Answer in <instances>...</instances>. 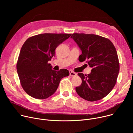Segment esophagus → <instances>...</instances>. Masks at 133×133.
Wrapping results in <instances>:
<instances>
[{
	"mask_svg": "<svg viewBox=\"0 0 133 133\" xmlns=\"http://www.w3.org/2000/svg\"><path fill=\"white\" fill-rule=\"evenodd\" d=\"M69 75H70V76H71V77H74V76H75L76 75V73L72 71V70H69Z\"/></svg>",
	"mask_w": 133,
	"mask_h": 133,
	"instance_id": "esophagus-1",
	"label": "esophagus"
}]
</instances>
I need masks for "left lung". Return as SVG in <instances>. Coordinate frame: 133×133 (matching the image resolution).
<instances>
[{
    "mask_svg": "<svg viewBox=\"0 0 133 133\" xmlns=\"http://www.w3.org/2000/svg\"><path fill=\"white\" fill-rule=\"evenodd\" d=\"M71 38L82 51L79 62L87 61L92 68L87 75L78 74L82 83L76 87V91L80 97L88 101L103 98L115 86L119 71L114 45L109 39L94 34L74 33Z\"/></svg>",
    "mask_w": 133,
    "mask_h": 133,
    "instance_id": "1",
    "label": "left lung"
}]
</instances>
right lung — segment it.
I'll return each mask as SVG.
<instances>
[{
    "mask_svg": "<svg viewBox=\"0 0 133 133\" xmlns=\"http://www.w3.org/2000/svg\"><path fill=\"white\" fill-rule=\"evenodd\" d=\"M70 34H42L31 37L23 44L17 64L22 86L29 96L46 99L58 87L61 80L69 76V71L52 69L48 62L55 49L70 37Z\"/></svg>",
    "mask_w": 133,
    "mask_h": 133,
    "instance_id": "add662e5",
    "label": "right lung"
}]
</instances>
